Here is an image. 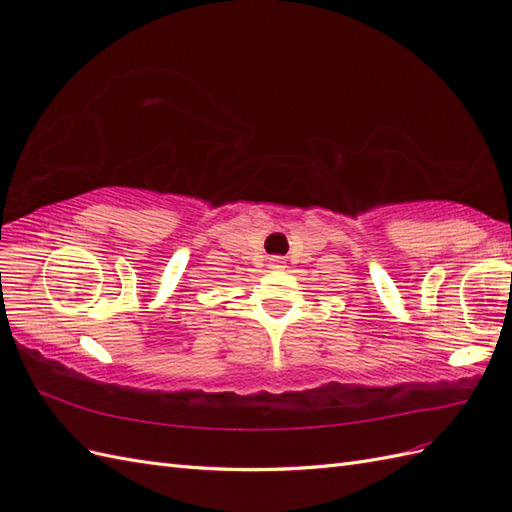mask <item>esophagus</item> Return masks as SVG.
<instances>
[{
	"instance_id": "esophagus-1",
	"label": "esophagus",
	"mask_w": 512,
	"mask_h": 512,
	"mask_svg": "<svg viewBox=\"0 0 512 512\" xmlns=\"http://www.w3.org/2000/svg\"><path fill=\"white\" fill-rule=\"evenodd\" d=\"M272 268H283V261L281 259H272Z\"/></svg>"
}]
</instances>
